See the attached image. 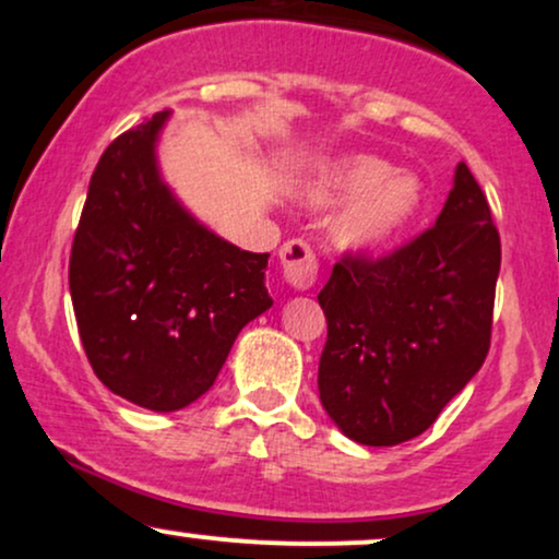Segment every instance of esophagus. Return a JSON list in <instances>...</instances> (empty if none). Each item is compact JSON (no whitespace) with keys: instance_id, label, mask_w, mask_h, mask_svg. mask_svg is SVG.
Masks as SVG:
<instances>
[{"instance_id":"obj_1","label":"esophagus","mask_w":559,"mask_h":559,"mask_svg":"<svg viewBox=\"0 0 559 559\" xmlns=\"http://www.w3.org/2000/svg\"><path fill=\"white\" fill-rule=\"evenodd\" d=\"M281 271H284L286 284L297 292L312 288L318 278V258L301 239H292L281 247Z\"/></svg>"}]
</instances>
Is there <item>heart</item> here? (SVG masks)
<instances>
[{"label": "heart", "mask_w": 559, "mask_h": 559, "mask_svg": "<svg viewBox=\"0 0 559 559\" xmlns=\"http://www.w3.org/2000/svg\"><path fill=\"white\" fill-rule=\"evenodd\" d=\"M310 202L318 207L352 202L336 221L333 239L344 252L378 254L418 223L426 186L413 173H394V165L381 157L346 155L318 170Z\"/></svg>", "instance_id": "obj_1"}]
</instances>
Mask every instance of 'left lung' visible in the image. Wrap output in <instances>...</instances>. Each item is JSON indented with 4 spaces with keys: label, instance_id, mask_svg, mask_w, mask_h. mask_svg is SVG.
Instances as JSON below:
<instances>
[{
    "label": "left lung",
    "instance_id": "8db88e82",
    "mask_svg": "<svg viewBox=\"0 0 559 559\" xmlns=\"http://www.w3.org/2000/svg\"><path fill=\"white\" fill-rule=\"evenodd\" d=\"M499 262L489 202L460 163L433 228L389 258L333 265L318 391L338 431L396 447L433 426L489 355Z\"/></svg>",
    "mask_w": 559,
    "mask_h": 559
}]
</instances>
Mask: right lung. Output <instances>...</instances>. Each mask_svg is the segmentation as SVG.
Segmentation results:
<instances>
[{"label": "right lung", "instance_id": "obj_1", "mask_svg": "<svg viewBox=\"0 0 559 559\" xmlns=\"http://www.w3.org/2000/svg\"><path fill=\"white\" fill-rule=\"evenodd\" d=\"M170 110L120 133L96 163L70 249V297L96 378L176 413L215 383L249 320L271 310L265 267L199 223L163 181Z\"/></svg>", "mask_w": 559, "mask_h": 559}]
</instances>
